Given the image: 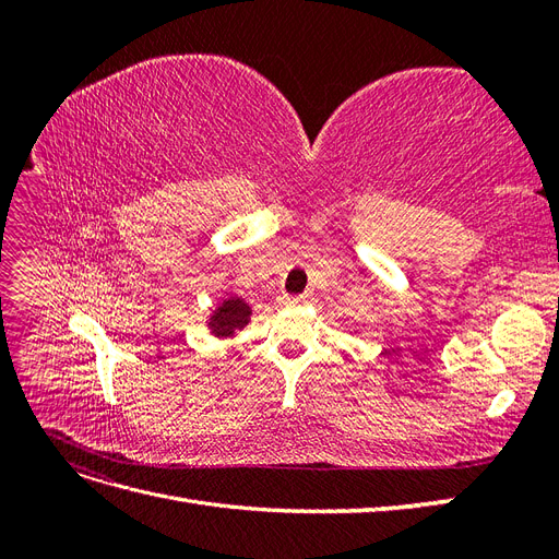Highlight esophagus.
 I'll list each match as a JSON object with an SVG mask.
<instances>
[{
	"label": "esophagus",
	"instance_id": "esophagus-1",
	"mask_svg": "<svg viewBox=\"0 0 559 559\" xmlns=\"http://www.w3.org/2000/svg\"><path fill=\"white\" fill-rule=\"evenodd\" d=\"M280 302L284 308H298V306H306V296H282Z\"/></svg>",
	"mask_w": 559,
	"mask_h": 559
}]
</instances>
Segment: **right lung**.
<instances>
[{"label": "right lung", "instance_id": "1", "mask_svg": "<svg viewBox=\"0 0 559 559\" xmlns=\"http://www.w3.org/2000/svg\"><path fill=\"white\" fill-rule=\"evenodd\" d=\"M251 321V306L238 296V294H226L222 300L216 302V308L207 314V331L214 337H235V333L242 331Z\"/></svg>", "mask_w": 559, "mask_h": 559}]
</instances>
